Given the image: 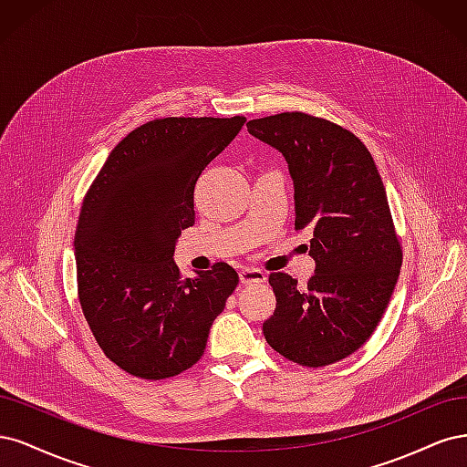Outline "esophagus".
<instances>
[{
	"label": "esophagus",
	"mask_w": 467,
	"mask_h": 467,
	"mask_svg": "<svg viewBox=\"0 0 467 467\" xmlns=\"http://www.w3.org/2000/svg\"><path fill=\"white\" fill-rule=\"evenodd\" d=\"M240 283L243 285H252V283H265V274L262 269L255 267H243L240 269Z\"/></svg>",
	"instance_id": "1"
}]
</instances>
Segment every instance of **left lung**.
I'll return each mask as SVG.
<instances>
[{
  "label": "left lung",
  "mask_w": 467,
  "mask_h": 467,
  "mask_svg": "<svg viewBox=\"0 0 467 467\" xmlns=\"http://www.w3.org/2000/svg\"><path fill=\"white\" fill-rule=\"evenodd\" d=\"M246 128L287 161L295 227L312 231L306 287L287 274L269 275L277 306L264 322L265 341L303 367L332 365L370 337L400 275L384 184L363 141L327 119L283 112Z\"/></svg>",
  "instance_id": "obj_1"
}]
</instances>
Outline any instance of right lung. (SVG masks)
<instances>
[{"instance_id":"1","label":"right lung","mask_w":467,"mask_h":467,"mask_svg":"<svg viewBox=\"0 0 467 467\" xmlns=\"http://www.w3.org/2000/svg\"><path fill=\"white\" fill-rule=\"evenodd\" d=\"M246 118H162L128 133L88 190L75 231L79 303L110 360L147 380L198 363L238 285L229 264L182 279L178 236L193 188Z\"/></svg>"}]
</instances>
